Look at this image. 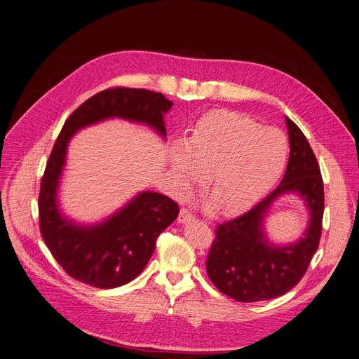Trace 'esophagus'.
<instances>
[{
  "mask_svg": "<svg viewBox=\"0 0 359 359\" xmlns=\"http://www.w3.org/2000/svg\"><path fill=\"white\" fill-rule=\"evenodd\" d=\"M196 216L189 212V210L187 208V207H182L181 210H180V215H178V222L180 223H187V222H189V220H193Z\"/></svg>",
  "mask_w": 359,
  "mask_h": 359,
  "instance_id": "34e87169",
  "label": "esophagus"
}]
</instances>
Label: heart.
Segmentation results:
<instances>
[{
    "mask_svg": "<svg viewBox=\"0 0 359 359\" xmlns=\"http://www.w3.org/2000/svg\"><path fill=\"white\" fill-rule=\"evenodd\" d=\"M288 158L285 136L248 116L215 111L201 117L170 161L180 191L207 177V189L226 213L254 205L280 178Z\"/></svg>",
    "mask_w": 359,
    "mask_h": 359,
    "instance_id": "b5f03b06",
    "label": "heart"
}]
</instances>
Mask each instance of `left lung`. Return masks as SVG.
<instances>
[{
  "label": "left lung",
  "mask_w": 359,
  "mask_h": 359,
  "mask_svg": "<svg viewBox=\"0 0 359 359\" xmlns=\"http://www.w3.org/2000/svg\"><path fill=\"white\" fill-rule=\"evenodd\" d=\"M290 158L280 185L246 213L216 227V238L205 261L216 288L241 303L284 296L304 277L319 248L325 210L319 162L299 126L285 118ZM287 192H297L311 212L309 229L297 244L277 248L263 238L262 220L270 203Z\"/></svg>",
  "instance_id": "obj_1"
}]
</instances>
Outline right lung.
I'll return each instance as SVG.
<instances>
[{
  "instance_id": "obj_1",
  "label": "right lung",
  "mask_w": 359,
  "mask_h": 359,
  "mask_svg": "<svg viewBox=\"0 0 359 359\" xmlns=\"http://www.w3.org/2000/svg\"><path fill=\"white\" fill-rule=\"evenodd\" d=\"M171 107L172 101L161 93L114 87L83 101L63 124L40 182L39 226L50 254L74 280L97 288L135 280L149 262L162 230L178 217L180 207L163 194L144 191L98 226L82 227L63 219L56 189L69 139L81 128L110 117L146 123L165 137L163 114Z\"/></svg>"
}]
</instances>
